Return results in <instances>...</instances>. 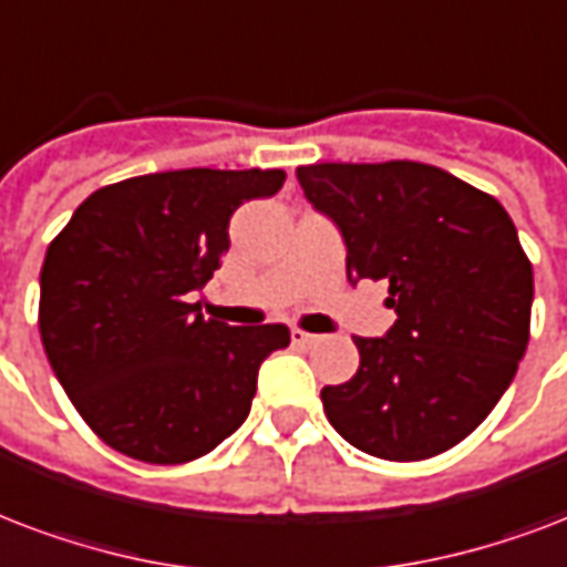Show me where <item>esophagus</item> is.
Returning a JSON list of instances; mask_svg holds the SVG:
<instances>
[{
  "instance_id": "34e87169",
  "label": "esophagus",
  "mask_w": 567,
  "mask_h": 567,
  "mask_svg": "<svg viewBox=\"0 0 567 567\" xmlns=\"http://www.w3.org/2000/svg\"><path fill=\"white\" fill-rule=\"evenodd\" d=\"M291 341L297 348H312L321 341V336H315V332H306V330H291Z\"/></svg>"
}]
</instances>
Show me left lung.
<instances>
[{
  "label": "left lung",
  "instance_id": "obj_1",
  "mask_svg": "<svg viewBox=\"0 0 567 567\" xmlns=\"http://www.w3.org/2000/svg\"><path fill=\"white\" fill-rule=\"evenodd\" d=\"M302 193L348 244V279H386L399 321L353 336L360 369L323 386L330 425L383 461H425L482 425L529 344L533 265L494 196L443 168L315 163Z\"/></svg>",
  "mask_w": 567,
  "mask_h": 567
}]
</instances>
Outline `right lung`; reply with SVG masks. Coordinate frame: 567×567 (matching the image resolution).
<instances>
[{
    "label": "right lung",
    "mask_w": 567,
    "mask_h": 567,
    "mask_svg": "<svg viewBox=\"0 0 567 567\" xmlns=\"http://www.w3.org/2000/svg\"><path fill=\"white\" fill-rule=\"evenodd\" d=\"M282 168H178L85 198L41 267L47 360L85 425L145 464H187L249 416L258 365L285 323L205 318L202 291L228 252V219L276 196Z\"/></svg>",
    "instance_id": "obj_1"
}]
</instances>
